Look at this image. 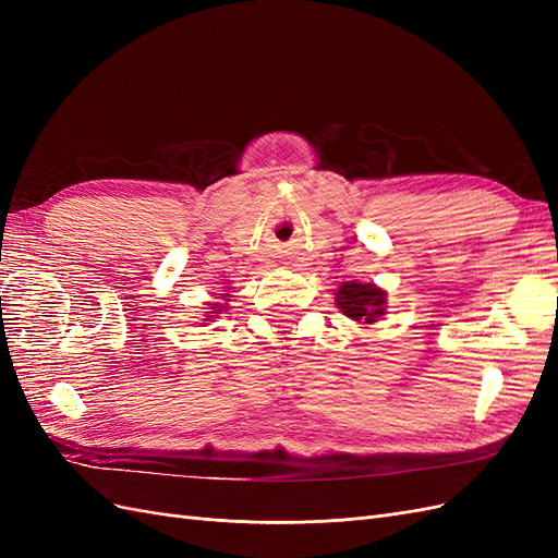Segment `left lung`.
I'll list each match as a JSON object with an SVG mask.
<instances>
[{"label": "left lung", "instance_id": "left-lung-1", "mask_svg": "<svg viewBox=\"0 0 558 558\" xmlns=\"http://www.w3.org/2000/svg\"><path fill=\"white\" fill-rule=\"evenodd\" d=\"M335 305L359 326H373L386 314V291L377 283L344 281L335 291Z\"/></svg>", "mask_w": 558, "mask_h": 558}]
</instances>
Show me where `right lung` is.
<instances>
[{
    "instance_id": "right-lung-1",
    "label": "right lung",
    "mask_w": 558,
    "mask_h": 558,
    "mask_svg": "<svg viewBox=\"0 0 558 558\" xmlns=\"http://www.w3.org/2000/svg\"><path fill=\"white\" fill-rule=\"evenodd\" d=\"M221 298H223V300L228 302V300H230L232 295H230L228 291H223V293H221ZM205 310H207V312H205V316H207V318H202V324H205V326H207V324H209V320H214V318H216L218 314H221V312H223V305H221V302H207V307H205Z\"/></svg>"
}]
</instances>
